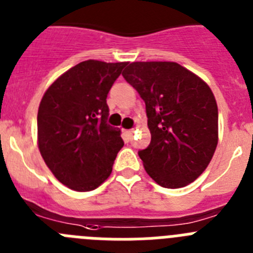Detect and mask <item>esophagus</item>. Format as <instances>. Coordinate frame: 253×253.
<instances>
[{
	"instance_id": "obj_1",
	"label": "esophagus",
	"mask_w": 253,
	"mask_h": 253,
	"mask_svg": "<svg viewBox=\"0 0 253 253\" xmlns=\"http://www.w3.org/2000/svg\"><path fill=\"white\" fill-rule=\"evenodd\" d=\"M125 135H126V137L128 138H131L132 137V135H133V129H125Z\"/></svg>"
}]
</instances>
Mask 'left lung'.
Masks as SVG:
<instances>
[{
  "label": "left lung",
  "mask_w": 253,
  "mask_h": 253,
  "mask_svg": "<svg viewBox=\"0 0 253 253\" xmlns=\"http://www.w3.org/2000/svg\"><path fill=\"white\" fill-rule=\"evenodd\" d=\"M146 104L151 142L138 151L159 185H189L218 143V107L208 84L174 61H135L122 73Z\"/></svg>",
  "instance_id": "left-lung-1"
}]
</instances>
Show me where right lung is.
<instances>
[{
  "instance_id": "obj_1",
  "label": "right lung",
  "mask_w": 253,
  "mask_h": 253,
  "mask_svg": "<svg viewBox=\"0 0 253 253\" xmlns=\"http://www.w3.org/2000/svg\"><path fill=\"white\" fill-rule=\"evenodd\" d=\"M126 65V61H82L42 95L38 146L50 171L69 189L89 192L112 172L124 140L121 129L107 124L106 99Z\"/></svg>"
}]
</instances>
